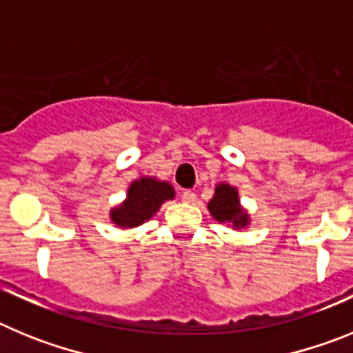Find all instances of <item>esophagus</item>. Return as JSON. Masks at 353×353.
I'll return each instance as SVG.
<instances>
[{
  "label": "esophagus",
  "instance_id": "esophagus-1",
  "mask_svg": "<svg viewBox=\"0 0 353 353\" xmlns=\"http://www.w3.org/2000/svg\"><path fill=\"white\" fill-rule=\"evenodd\" d=\"M182 201L183 203H194L196 201V194L192 191H182Z\"/></svg>",
  "mask_w": 353,
  "mask_h": 353
}]
</instances>
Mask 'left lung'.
Listing matches in <instances>:
<instances>
[{
	"label": "left lung",
	"mask_w": 353,
	"mask_h": 353,
	"mask_svg": "<svg viewBox=\"0 0 353 353\" xmlns=\"http://www.w3.org/2000/svg\"><path fill=\"white\" fill-rule=\"evenodd\" d=\"M208 212L217 223L230 224L233 230L248 228L251 223L248 210L240 205L239 191L230 183H217L215 185L214 198L208 201Z\"/></svg>",
	"instance_id": "8db88e82"
}]
</instances>
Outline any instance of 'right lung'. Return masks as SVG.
Returning a JSON list of instances; mask_svg holds the SVG:
<instances>
[{
	"label": "right lung",
	"mask_w": 353,
	"mask_h": 353,
	"mask_svg": "<svg viewBox=\"0 0 353 353\" xmlns=\"http://www.w3.org/2000/svg\"><path fill=\"white\" fill-rule=\"evenodd\" d=\"M173 198L174 189L170 182L155 176H141L130 183L125 199L109 210V217L121 230L141 226L157 214L164 201Z\"/></svg>",
	"instance_id": "right-lung-1"
}]
</instances>
